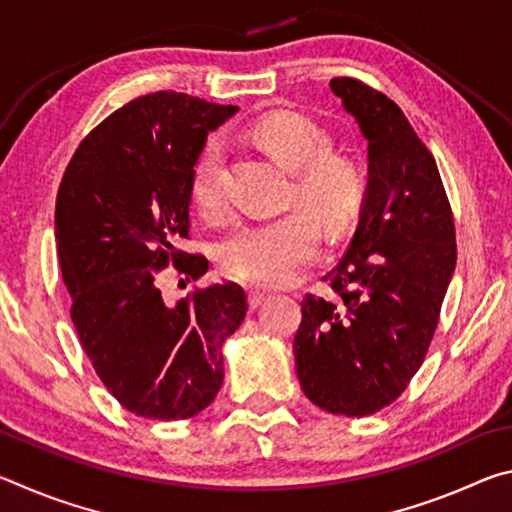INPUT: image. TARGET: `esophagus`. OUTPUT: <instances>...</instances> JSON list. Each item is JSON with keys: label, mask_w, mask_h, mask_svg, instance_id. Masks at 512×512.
I'll use <instances>...</instances> for the list:
<instances>
[{"label": "esophagus", "mask_w": 512, "mask_h": 512, "mask_svg": "<svg viewBox=\"0 0 512 512\" xmlns=\"http://www.w3.org/2000/svg\"><path fill=\"white\" fill-rule=\"evenodd\" d=\"M264 300H266V293L264 291H259V289H250L248 291V307L250 309H257Z\"/></svg>", "instance_id": "1"}]
</instances>
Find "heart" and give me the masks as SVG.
<instances>
[{"instance_id":"b5f03b06","label":"heart","mask_w":512,"mask_h":512,"mask_svg":"<svg viewBox=\"0 0 512 512\" xmlns=\"http://www.w3.org/2000/svg\"><path fill=\"white\" fill-rule=\"evenodd\" d=\"M262 149L284 167L296 171V196L329 230H343L357 214L366 194V176L357 160L329 153L332 137L314 119L293 110L271 112L253 126ZM192 194L203 212L223 210V153L207 140L194 164ZM320 232L309 214L289 212L275 219L239 225L225 237L216 259L232 280L257 287L296 282L314 262Z\"/></svg>"}]
</instances>
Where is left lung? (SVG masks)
Listing matches in <instances>:
<instances>
[{
	"mask_svg": "<svg viewBox=\"0 0 512 512\" xmlns=\"http://www.w3.org/2000/svg\"><path fill=\"white\" fill-rule=\"evenodd\" d=\"M329 88L368 140V189L357 232L307 293L293 339L305 395L323 411L363 418L404 393L438 327L456 266V228L431 151L395 101L350 76Z\"/></svg>",
	"mask_w": 512,
	"mask_h": 512,
	"instance_id": "8db88e82",
	"label": "left lung"
}]
</instances>
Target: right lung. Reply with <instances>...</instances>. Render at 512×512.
I'll use <instances>...</instances> for the list:
<instances>
[{"label": "right lung", "instance_id": "obj_1", "mask_svg": "<svg viewBox=\"0 0 512 512\" xmlns=\"http://www.w3.org/2000/svg\"><path fill=\"white\" fill-rule=\"evenodd\" d=\"M235 112L149 92L92 128L60 180L56 239L72 323L103 386L140 418L185 420L210 406L223 384V341L246 318L235 282L178 305L155 287L169 264L187 282L207 273V259L178 244L189 239L198 153Z\"/></svg>", "mask_w": 512, "mask_h": 512}]
</instances>
